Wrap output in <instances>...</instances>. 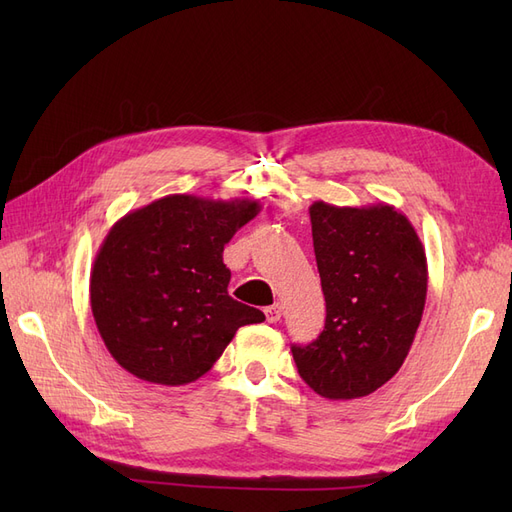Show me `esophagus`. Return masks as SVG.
<instances>
[{"instance_id":"34e87169","label":"esophagus","mask_w":512,"mask_h":512,"mask_svg":"<svg viewBox=\"0 0 512 512\" xmlns=\"http://www.w3.org/2000/svg\"><path fill=\"white\" fill-rule=\"evenodd\" d=\"M265 316H267V322H277L282 318V305L280 303H275V305H269L267 309H265Z\"/></svg>"}]
</instances>
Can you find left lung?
Segmentation results:
<instances>
[{
  "instance_id": "obj_1",
  "label": "left lung",
  "mask_w": 512,
  "mask_h": 512,
  "mask_svg": "<svg viewBox=\"0 0 512 512\" xmlns=\"http://www.w3.org/2000/svg\"><path fill=\"white\" fill-rule=\"evenodd\" d=\"M327 320L316 342L292 346L299 376L333 401L380 389L404 365L427 299V258L393 205L309 207Z\"/></svg>"
}]
</instances>
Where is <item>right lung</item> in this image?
<instances>
[{"label":"right lung","instance_id":"obj_1","mask_svg":"<svg viewBox=\"0 0 512 512\" xmlns=\"http://www.w3.org/2000/svg\"><path fill=\"white\" fill-rule=\"evenodd\" d=\"M258 200L170 194L113 224L89 280L104 346L132 376L181 386L205 376L243 324L265 320L228 294L222 254Z\"/></svg>","mask_w":512,"mask_h":512}]
</instances>
